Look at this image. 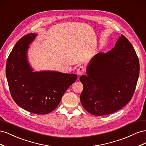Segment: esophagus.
Returning a JSON list of instances; mask_svg holds the SVG:
<instances>
[{
    "label": "esophagus",
    "mask_w": 146,
    "mask_h": 146,
    "mask_svg": "<svg viewBox=\"0 0 146 146\" xmlns=\"http://www.w3.org/2000/svg\"><path fill=\"white\" fill-rule=\"evenodd\" d=\"M85 67H83V66H80V67H79L78 68L77 74L78 75V76H81V75H82L84 72H85Z\"/></svg>",
    "instance_id": "esophagus-1"
}]
</instances>
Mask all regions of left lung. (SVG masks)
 I'll return each instance as SVG.
<instances>
[{"mask_svg":"<svg viewBox=\"0 0 146 146\" xmlns=\"http://www.w3.org/2000/svg\"><path fill=\"white\" fill-rule=\"evenodd\" d=\"M139 74V63L133 46L121 35L112 49L95 55L86 68L80 102L95 116L113 113L129 102Z\"/></svg>","mask_w":146,"mask_h":146,"instance_id":"obj_1","label":"left lung"}]
</instances>
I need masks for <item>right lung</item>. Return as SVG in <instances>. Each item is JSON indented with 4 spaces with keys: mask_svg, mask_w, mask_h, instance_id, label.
I'll return each instance as SVG.
<instances>
[{
    "mask_svg": "<svg viewBox=\"0 0 146 146\" xmlns=\"http://www.w3.org/2000/svg\"><path fill=\"white\" fill-rule=\"evenodd\" d=\"M36 36V33H29L16 42L7 59L6 76L17 105L30 113L45 114L57 107L77 76L53 70L34 72L27 60V50Z\"/></svg>",
    "mask_w": 146,
    "mask_h": 146,
    "instance_id": "right-lung-1",
    "label": "right lung"
}]
</instances>
